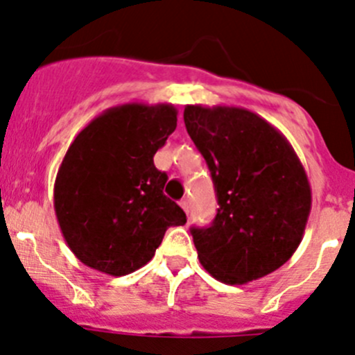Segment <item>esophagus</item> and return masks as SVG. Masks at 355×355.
Returning a JSON list of instances; mask_svg holds the SVG:
<instances>
[{
    "label": "esophagus",
    "mask_w": 355,
    "mask_h": 355,
    "mask_svg": "<svg viewBox=\"0 0 355 355\" xmlns=\"http://www.w3.org/2000/svg\"><path fill=\"white\" fill-rule=\"evenodd\" d=\"M179 205L182 207V210H184V212H186V216H189V202H188V200H182V202L179 203Z\"/></svg>",
    "instance_id": "esophagus-1"
}]
</instances>
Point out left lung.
I'll return each instance as SVG.
<instances>
[{
	"label": "left lung",
	"mask_w": 355,
	"mask_h": 355,
	"mask_svg": "<svg viewBox=\"0 0 355 355\" xmlns=\"http://www.w3.org/2000/svg\"><path fill=\"white\" fill-rule=\"evenodd\" d=\"M184 125L219 203L209 227H191L200 264L226 285L271 275L295 254L311 214V184L295 150L241 107L186 105Z\"/></svg>",
	"instance_id": "1"
}]
</instances>
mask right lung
Wrapping results in <instances>:
<instances>
[{"label": "right lung", "mask_w": 355, "mask_h": 355, "mask_svg": "<svg viewBox=\"0 0 355 355\" xmlns=\"http://www.w3.org/2000/svg\"><path fill=\"white\" fill-rule=\"evenodd\" d=\"M178 125L171 103H124L76 136L55 179L57 220L87 268L125 276L152 261L167 227L186 214L164 195L167 174L153 164Z\"/></svg>", "instance_id": "obj_1"}]
</instances>
